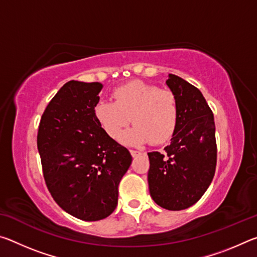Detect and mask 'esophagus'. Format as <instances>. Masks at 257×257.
<instances>
[{
	"label": "esophagus",
	"instance_id": "obj_1",
	"mask_svg": "<svg viewBox=\"0 0 257 257\" xmlns=\"http://www.w3.org/2000/svg\"><path fill=\"white\" fill-rule=\"evenodd\" d=\"M130 154H132V156H134V158H135V156L142 154V152L137 151V150H130Z\"/></svg>",
	"mask_w": 257,
	"mask_h": 257
}]
</instances>
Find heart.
<instances>
[{"instance_id": "heart-1", "label": "heart", "mask_w": 257, "mask_h": 257, "mask_svg": "<svg viewBox=\"0 0 257 257\" xmlns=\"http://www.w3.org/2000/svg\"><path fill=\"white\" fill-rule=\"evenodd\" d=\"M112 102L95 105V118L108 136L116 139L133 120V128L123 136L129 144H164L172 137L178 120L176 95L142 81L116 87Z\"/></svg>"}]
</instances>
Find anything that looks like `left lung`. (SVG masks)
Here are the masks:
<instances>
[{
    "label": "left lung",
    "mask_w": 257,
    "mask_h": 257,
    "mask_svg": "<svg viewBox=\"0 0 257 257\" xmlns=\"http://www.w3.org/2000/svg\"><path fill=\"white\" fill-rule=\"evenodd\" d=\"M167 85L176 95L178 120L163 153H149L152 198L170 211L188 208L211 185L216 167L215 123L201 90L176 75Z\"/></svg>",
    "instance_id": "8db88e82"
}]
</instances>
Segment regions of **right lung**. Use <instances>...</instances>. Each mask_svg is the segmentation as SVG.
Wrapping results in <instances>:
<instances>
[{
	"mask_svg": "<svg viewBox=\"0 0 257 257\" xmlns=\"http://www.w3.org/2000/svg\"><path fill=\"white\" fill-rule=\"evenodd\" d=\"M99 82L70 80L47 104L37 149L47 189L58 205L84 221H98L118 204V186L132 155L95 118Z\"/></svg>",
	"mask_w": 257,
	"mask_h": 257,
	"instance_id": "1",
	"label": "right lung"
}]
</instances>
